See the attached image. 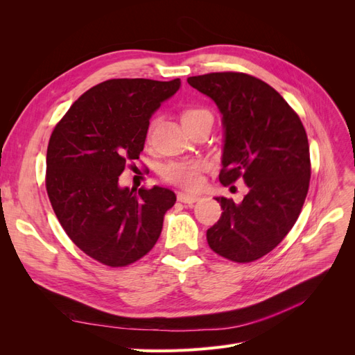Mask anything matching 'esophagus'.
<instances>
[{
  "mask_svg": "<svg viewBox=\"0 0 355 355\" xmlns=\"http://www.w3.org/2000/svg\"><path fill=\"white\" fill-rule=\"evenodd\" d=\"M200 197L198 196H191V194H185V192H179L178 194V201L185 202V204H194L196 201H198Z\"/></svg>",
  "mask_w": 355,
  "mask_h": 355,
  "instance_id": "obj_1",
  "label": "esophagus"
}]
</instances>
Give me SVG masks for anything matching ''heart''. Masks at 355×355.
<instances>
[{
	"instance_id": "b5f03b06",
	"label": "heart",
	"mask_w": 355,
	"mask_h": 355,
	"mask_svg": "<svg viewBox=\"0 0 355 355\" xmlns=\"http://www.w3.org/2000/svg\"><path fill=\"white\" fill-rule=\"evenodd\" d=\"M209 114V111L201 108H188L182 112V123H187L196 118ZM153 127V125H151ZM204 168V163L198 159H179L170 161L166 166L161 167L159 173L168 184L185 189H196L201 184V170Z\"/></svg>"
}]
</instances>
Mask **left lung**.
Masks as SVG:
<instances>
[{
    "label": "left lung",
    "mask_w": 355,
    "mask_h": 355,
    "mask_svg": "<svg viewBox=\"0 0 355 355\" xmlns=\"http://www.w3.org/2000/svg\"><path fill=\"white\" fill-rule=\"evenodd\" d=\"M222 114V185L243 179L241 202L218 197L222 216L207 230L210 249L232 262L270 253L293 228L305 202L311 161L306 132L283 96L243 72L188 78Z\"/></svg>",
    "instance_id": "left-lung-1"
}]
</instances>
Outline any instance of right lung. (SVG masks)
Returning <instances> with one entry per match:
<instances>
[{"instance_id":"add662e5","label":"right lung","mask_w":355,"mask_h":355,"mask_svg":"<svg viewBox=\"0 0 355 355\" xmlns=\"http://www.w3.org/2000/svg\"><path fill=\"white\" fill-rule=\"evenodd\" d=\"M180 80H108L81 94L50 136L46 188L73 244L98 262L127 266L155 245L173 191L120 187L128 161L139 159L153 114Z\"/></svg>"}]
</instances>
